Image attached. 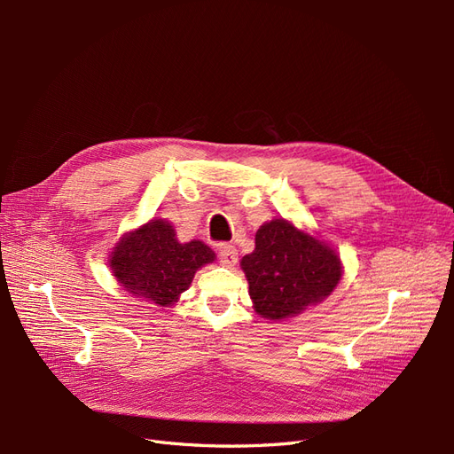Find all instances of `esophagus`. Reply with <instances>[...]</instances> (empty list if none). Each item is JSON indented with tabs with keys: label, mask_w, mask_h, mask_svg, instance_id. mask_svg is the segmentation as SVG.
<instances>
[{
	"label": "esophagus",
	"mask_w": 454,
	"mask_h": 454,
	"mask_svg": "<svg viewBox=\"0 0 454 454\" xmlns=\"http://www.w3.org/2000/svg\"><path fill=\"white\" fill-rule=\"evenodd\" d=\"M237 261H239V252L235 246L223 244L222 248H219V263H222L223 267H235Z\"/></svg>",
	"instance_id": "1"
}]
</instances>
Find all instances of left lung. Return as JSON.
<instances>
[{
    "instance_id": "1",
    "label": "left lung",
    "mask_w": 454,
    "mask_h": 454,
    "mask_svg": "<svg viewBox=\"0 0 454 454\" xmlns=\"http://www.w3.org/2000/svg\"><path fill=\"white\" fill-rule=\"evenodd\" d=\"M254 310L282 322L318 305L342 278L340 255L332 244L290 219L274 217L255 232V248L240 259Z\"/></svg>"
}]
</instances>
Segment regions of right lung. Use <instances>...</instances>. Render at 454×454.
Listing matches in <instances>:
<instances>
[{
  "label": "right lung",
  "mask_w": 454,
  "mask_h": 454,
  "mask_svg": "<svg viewBox=\"0 0 454 454\" xmlns=\"http://www.w3.org/2000/svg\"><path fill=\"white\" fill-rule=\"evenodd\" d=\"M214 261L210 246L197 239L180 242L168 219L151 217L115 242L109 269L132 297L170 307L193 282L195 272Z\"/></svg>",
  "instance_id": "add662e5"
}]
</instances>
